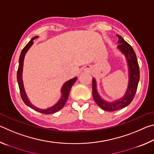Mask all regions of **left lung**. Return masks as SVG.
<instances>
[{
    "label": "left lung",
    "instance_id": "1",
    "mask_svg": "<svg viewBox=\"0 0 154 154\" xmlns=\"http://www.w3.org/2000/svg\"><path fill=\"white\" fill-rule=\"evenodd\" d=\"M119 38L118 43H119L118 48L123 52L126 57L129 67V84L127 92L124 97L116 102L109 103L103 100L97 93L96 88V82L93 79L92 84V94L96 103L101 109L106 111H113L122 109L129 105L132 102L136 94L138 83L140 78L139 66L138 64L136 54L130 44L128 43L121 36L118 35Z\"/></svg>",
    "mask_w": 154,
    "mask_h": 154
}]
</instances>
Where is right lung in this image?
Segmentation results:
<instances>
[{
    "mask_svg": "<svg viewBox=\"0 0 154 154\" xmlns=\"http://www.w3.org/2000/svg\"><path fill=\"white\" fill-rule=\"evenodd\" d=\"M37 37L38 36H35V37L32 38V39L30 41V42L24 47V49H22V52H21L20 59H19V66H18V69H17V83H18V85H19L21 97H22V99L23 100V101H24V103L26 104V105L29 106V107H30L31 109L35 110L36 111L39 112V113H43V114H51V113H56V112L60 111L61 109L63 108V106H64L65 103H66V102L68 97H69L70 90H71V87L72 86V85L74 84L75 82H76L77 77L73 78V79L68 81L67 82L64 83L63 87H62V94L61 98L60 99V100L58 101V103H56L55 105L51 106V107L47 109H41L36 108V106H33L32 104L30 103V101L28 100L26 94V93L24 92V86H23L22 79V73L23 63H24V58L25 54L27 52V51L28 50V49H29L31 47V45L33 44V43H34L33 40L36 39Z\"/></svg>",
    "mask_w": 154,
    "mask_h": 154,
    "instance_id": "1",
    "label": "right lung"
}]
</instances>
